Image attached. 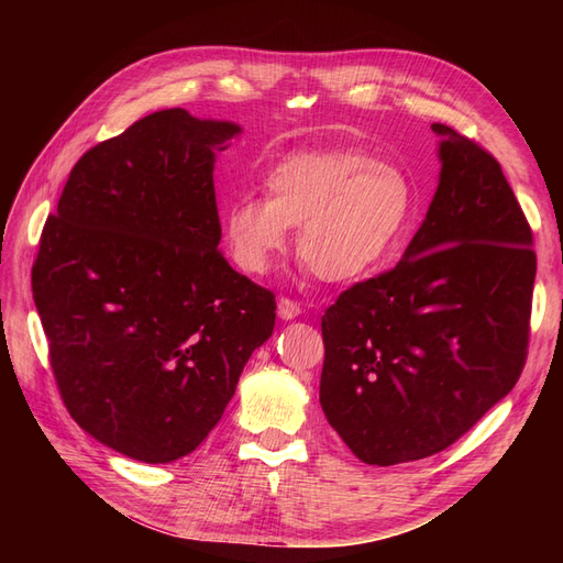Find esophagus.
<instances>
[{"mask_svg":"<svg viewBox=\"0 0 563 563\" xmlns=\"http://www.w3.org/2000/svg\"><path fill=\"white\" fill-rule=\"evenodd\" d=\"M277 310H279V317L282 319H296L300 312H302V305L300 302H296V300H291V298H279V302H277Z\"/></svg>","mask_w":563,"mask_h":563,"instance_id":"obj_1","label":"esophagus"}]
</instances>
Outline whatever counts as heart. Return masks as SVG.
<instances>
[{"instance_id": "1", "label": "heart", "mask_w": 563, "mask_h": 563, "mask_svg": "<svg viewBox=\"0 0 563 563\" xmlns=\"http://www.w3.org/2000/svg\"><path fill=\"white\" fill-rule=\"evenodd\" d=\"M265 192L228 203L225 236L234 263L263 275L298 225L296 251L323 282L376 269L411 225L416 187L401 166L366 152H300L269 168Z\"/></svg>"}]
</instances>
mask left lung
<instances>
[{
	"label": "left lung",
	"mask_w": 563,
	"mask_h": 563,
	"mask_svg": "<svg viewBox=\"0 0 563 563\" xmlns=\"http://www.w3.org/2000/svg\"><path fill=\"white\" fill-rule=\"evenodd\" d=\"M441 174L404 258L321 317L319 401L368 465L449 449L521 376L531 333V225L498 159L432 124Z\"/></svg>",
	"instance_id": "8db88e82"
}]
</instances>
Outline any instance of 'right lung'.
I'll list each match as a JSON object with an SVG mask.
<instances>
[{"instance_id": "1", "label": "right lung", "mask_w": 563, "mask_h": 563, "mask_svg": "<svg viewBox=\"0 0 563 563\" xmlns=\"http://www.w3.org/2000/svg\"><path fill=\"white\" fill-rule=\"evenodd\" d=\"M242 129L152 112L73 166L32 298L67 411L141 463L192 453L275 329V294L218 251L216 152Z\"/></svg>"}]
</instances>
